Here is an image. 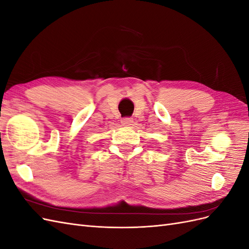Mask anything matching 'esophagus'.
Segmentation results:
<instances>
[{"mask_svg":"<svg viewBox=\"0 0 249 249\" xmlns=\"http://www.w3.org/2000/svg\"><path fill=\"white\" fill-rule=\"evenodd\" d=\"M132 123H133V119H132L131 117H124V118L122 119V124H123V125H125V126H127V125H131V124H132Z\"/></svg>","mask_w":249,"mask_h":249,"instance_id":"esophagus-1","label":"esophagus"}]
</instances>
